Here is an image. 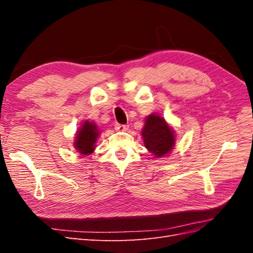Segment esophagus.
Listing matches in <instances>:
<instances>
[{"label": "esophagus", "instance_id": "34e87169", "mask_svg": "<svg viewBox=\"0 0 253 253\" xmlns=\"http://www.w3.org/2000/svg\"><path fill=\"white\" fill-rule=\"evenodd\" d=\"M127 127H128V126H126V125H120V124L115 125V129H116V131H119V132L126 131Z\"/></svg>", "mask_w": 253, "mask_h": 253}]
</instances>
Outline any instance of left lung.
<instances>
[{"mask_svg":"<svg viewBox=\"0 0 253 253\" xmlns=\"http://www.w3.org/2000/svg\"><path fill=\"white\" fill-rule=\"evenodd\" d=\"M144 147L156 157L167 155L175 143L172 128L167 125L164 118L157 115H150L145 119V126L142 129Z\"/></svg>","mask_w":253,"mask_h":253,"instance_id":"obj_1","label":"left lung"}]
</instances>
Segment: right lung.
<instances>
[{
  "label": "right lung",
  "instance_id": "add662e5",
  "mask_svg": "<svg viewBox=\"0 0 253 253\" xmlns=\"http://www.w3.org/2000/svg\"><path fill=\"white\" fill-rule=\"evenodd\" d=\"M99 129L93 122L85 121L81 126L76 137L75 147L81 154L89 155L95 149V143L98 138Z\"/></svg>",
  "mask_w": 253,
  "mask_h": 253
}]
</instances>
